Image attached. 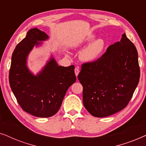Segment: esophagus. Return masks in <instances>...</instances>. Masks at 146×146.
<instances>
[{"mask_svg": "<svg viewBox=\"0 0 146 146\" xmlns=\"http://www.w3.org/2000/svg\"><path fill=\"white\" fill-rule=\"evenodd\" d=\"M74 72H75L76 76H78V74L80 72V70H79L78 68H76L75 70H74Z\"/></svg>", "mask_w": 146, "mask_h": 146, "instance_id": "34e87169", "label": "esophagus"}]
</instances>
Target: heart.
Returning <instances> with one entry per match:
<instances>
[{
  "label": "heart",
  "instance_id": "obj_1",
  "mask_svg": "<svg viewBox=\"0 0 146 146\" xmlns=\"http://www.w3.org/2000/svg\"><path fill=\"white\" fill-rule=\"evenodd\" d=\"M94 35H90L86 38V42H89L94 38ZM106 42L102 38L96 40L85 48L80 53V58L82 60L92 62L98 59L106 48Z\"/></svg>",
  "mask_w": 146,
  "mask_h": 146
}]
</instances>
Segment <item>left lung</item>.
Listing matches in <instances>:
<instances>
[{
	"instance_id": "left-lung-1",
	"label": "left lung",
	"mask_w": 146,
	"mask_h": 146,
	"mask_svg": "<svg viewBox=\"0 0 146 146\" xmlns=\"http://www.w3.org/2000/svg\"><path fill=\"white\" fill-rule=\"evenodd\" d=\"M139 76L136 48L123 33L97 60L82 65L78 78L85 108L97 117L118 112L128 104Z\"/></svg>"
}]
</instances>
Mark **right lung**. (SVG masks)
<instances>
[{
  "label": "right lung",
  "mask_w": 146,
  "mask_h": 146,
  "mask_svg": "<svg viewBox=\"0 0 146 146\" xmlns=\"http://www.w3.org/2000/svg\"><path fill=\"white\" fill-rule=\"evenodd\" d=\"M48 38L37 28L28 31L14 50L9 71V83L18 103L24 111L39 117L56 114L68 88L76 80L74 66H58L52 57L43 69L34 75L28 68L27 57L33 47Z\"/></svg>",
  "instance_id": "right-lung-1"
}]
</instances>
